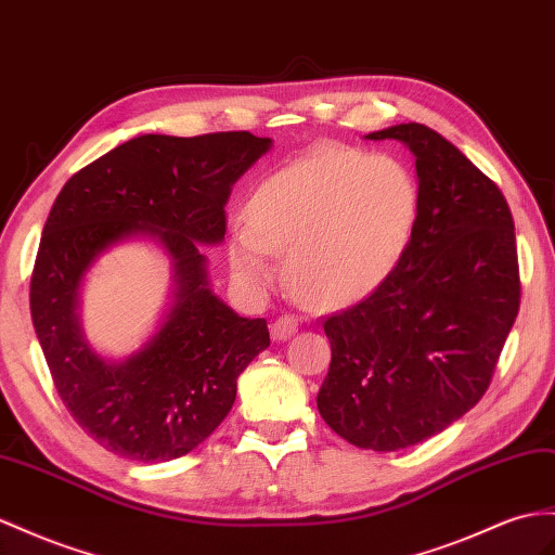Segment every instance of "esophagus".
<instances>
[{
	"label": "esophagus",
	"mask_w": 555,
	"mask_h": 555,
	"mask_svg": "<svg viewBox=\"0 0 555 555\" xmlns=\"http://www.w3.org/2000/svg\"><path fill=\"white\" fill-rule=\"evenodd\" d=\"M297 325H300V323H297L295 317L283 314L272 323V337L279 339V343H283V339H288L297 333Z\"/></svg>",
	"instance_id": "obj_1"
}]
</instances>
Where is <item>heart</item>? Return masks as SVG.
I'll return each mask as SVG.
<instances>
[{
  "label": "heart",
  "mask_w": 555,
  "mask_h": 555,
  "mask_svg": "<svg viewBox=\"0 0 555 555\" xmlns=\"http://www.w3.org/2000/svg\"><path fill=\"white\" fill-rule=\"evenodd\" d=\"M420 184L401 159L351 147H317L264 178L232 227L230 260L241 286L262 291L286 255L293 286L319 307L373 295L415 236Z\"/></svg>",
  "instance_id": "1"
}]
</instances>
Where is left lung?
Wrapping results in <instances>:
<instances>
[{
	"mask_svg": "<svg viewBox=\"0 0 555 555\" xmlns=\"http://www.w3.org/2000/svg\"><path fill=\"white\" fill-rule=\"evenodd\" d=\"M365 138L415 154L420 216L385 286L323 321L333 359L317 405L351 446L393 452L482 399L518 317L520 276L504 194L452 142L424 124Z\"/></svg>",
	"mask_w": 555,
	"mask_h": 555,
	"instance_id": "8db88e82",
	"label": "left lung"
}]
</instances>
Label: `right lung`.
<instances>
[{
    "label": "right lung",
    "instance_id": "right-lung-1",
    "mask_svg": "<svg viewBox=\"0 0 555 555\" xmlns=\"http://www.w3.org/2000/svg\"><path fill=\"white\" fill-rule=\"evenodd\" d=\"M272 147L248 131L138 135L81 168L49 212L30 281L35 333L69 415L105 450L168 462L218 429L236 379L269 347L264 319H244L208 288L202 246L224 238L234 182ZM154 237L175 260V305L149 343L109 362L78 323L82 274L112 245Z\"/></svg>",
    "mask_w": 555,
    "mask_h": 555
}]
</instances>
